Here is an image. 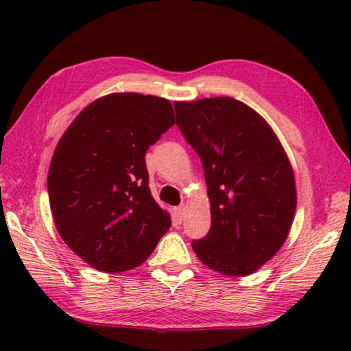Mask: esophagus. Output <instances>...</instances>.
Here are the masks:
<instances>
[{"label": "esophagus", "instance_id": "34e87169", "mask_svg": "<svg viewBox=\"0 0 351 351\" xmlns=\"http://www.w3.org/2000/svg\"><path fill=\"white\" fill-rule=\"evenodd\" d=\"M184 213H185L184 206H179V208L174 209V217L177 222H182V220H184Z\"/></svg>", "mask_w": 351, "mask_h": 351}]
</instances>
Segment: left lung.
Listing matches in <instances>:
<instances>
[{
	"mask_svg": "<svg viewBox=\"0 0 351 351\" xmlns=\"http://www.w3.org/2000/svg\"><path fill=\"white\" fill-rule=\"evenodd\" d=\"M177 126L198 153L210 203L193 251L210 270L247 276L280 251L295 215V177L270 124L233 97L176 102Z\"/></svg>",
	"mask_w": 351,
	"mask_h": 351,
	"instance_id": "8db88e82",
	"label": "left lung"
}]
</instances>
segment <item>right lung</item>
I'll return each mask as SVG.
<instances>
[{
  "label": "right lung",
  "instance_id": "obj_1",
  "mask_svg": "<svg viewBox=\"0 0 351 351\" xmlns=\"http://www.w3.org/2000/svg\"><path fill=\"white\" fill-rule=\"evenodd\" d=\"M176 123L167 99L113 93L81 110L47 172L60 238L95 270H132L150 257L171 215L148 189L145 152Z\"/></svg>",
  "mask_w": 351,
  "mask_h": 351
}]
</instances>
